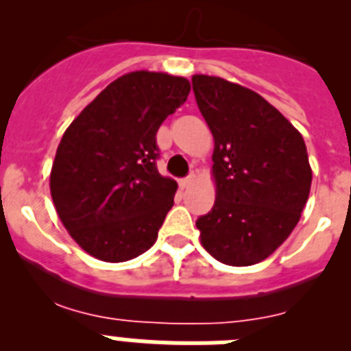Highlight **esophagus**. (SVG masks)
Segmentation results:
<instances>
[{
  "instance_id": "esophagus-1",
  "label": "esophagus",
  "mask_w": 351,
  "mask_h": 351,
  "mask_svg": "<svg viewBox=\"0 0 351 351\" xmlns=\"http://www.w3.org/2000/svg\"><path fill=\"white\" fill-rule=\"evenodd\" d=\"M193 181H195V173H190V176H188V178L182 179V181H181V186H182V188H186V186H190L191 182H193Z\"/></svg>"
}]
</instances>
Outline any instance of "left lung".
<instances>
[{"instance_id": "1", "label": "left lung", "mask_w": 351, "mask_h": 351, "mask_svg": "<svg viewBox=\"0 0 351 351\" xmlns=\"http://www.w3.org/2000/svg\"><path fill=\"white\" fill-rule=\"evenodd\" d=\"M195 100L214 137L216 200L197 219L218 262L246 267L287 241L308 202L313 172L304 138L258 93L193 75Z\"/></svg>"}]
</instances>
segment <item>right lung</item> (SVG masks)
Instances as JSON below:
<instances>
[{
  "label": "right lung",
  "instance_id": "obj_1",
  "mask_svg": "<svg viewBox=\"0 0 351 351\" xmlns=\"http://www.w3.org/2000/svg\"><path fill=\"white\" fill-rule=\"evenodd\" d=\"M188 95L184 77L132 71L64 132L52 163V202L68 234L95 258L126 262L156 243L178 190L156 169V132Z\"/></svg>",
  "mask_w": 351,
  "mask_h": 351
}]
</instances>
